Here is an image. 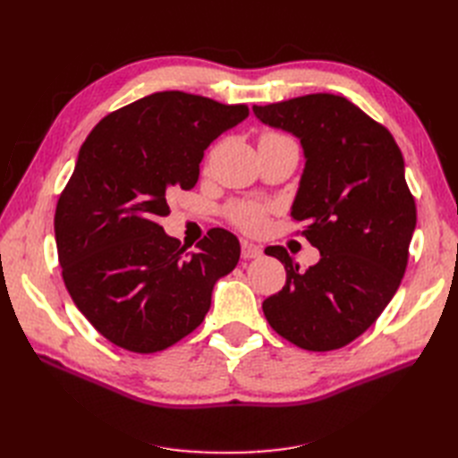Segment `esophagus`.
Masks as SVG:
<instances>
[{
    "label": "esophagus",
    "mask_w": 458,
    "mask_h": 458,
    "mask_svg": "<svg viewBox=\"0 0 458 458\" xmlns=\"http://www.w3.org/2000/svg\"><path fill=\"white\" fill-rule=\"evenodd\" d=\"M242 250H241V254H242V258L244 259H258V258H261V254H263V250H261V246H258V244H254V242H248V241H242Z\"/></svg>",
    "instance_id": "34e87169"
}]
</instances>
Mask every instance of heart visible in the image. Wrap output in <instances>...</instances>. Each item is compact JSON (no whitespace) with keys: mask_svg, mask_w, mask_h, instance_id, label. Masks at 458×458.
I'll return each mask as SVG.
<instances>
[{"mask_svg":"<svg viewBox=\"0 0 458 458\" xmlns=\"http://www.w3.org/2000/svg\"><path fill=\"white\" fill-rule=\"evenodd\" d=\"M229 217L244 231H258L266 221V208L252 202H239L229 210Z\"/></svg>","mask_w":458,"mask_h":458,"instance_id":"obj_1","label":"heart"}]
</instances>
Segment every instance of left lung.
<instances>
[{
	"instance_id": "left-lung-1",
	"label": "left lung",
	"mask_w": 458,
	"mask_h": 458,
	"mask_svg": "<svg viewBox=\"0 0 458 458\" xmlns=\"http://www.w3.org/2000/svg\"><path fill=\"white\" fill-rule=\"evenodd\" d=\"M269 128L300 140L306 165L293 216L321 259L301 271L283 246L286 284L261 303L275 332L310 352L344 348L397 293L417 227L403 155L384 126L345 97L311 93L252 106Z\"/></svg>"
}]
</instances>
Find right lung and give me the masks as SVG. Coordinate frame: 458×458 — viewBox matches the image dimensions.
Listing matches in <instances>:
<instances>
[{"mask_svg":"<svg viewBox=\"0 0 458 458\" xmlns=\"http://www.w3.org/2000/svg\"><path fill=\"white\" fill-rule=\"evenodd\" d=\"M246 116V105L158 91L105 116L81 145L55 242L76 308L118 348L155 353L191 335L239 263L233 233L208 231L187 254L158 217L168 189L195 187L204 150Z\"/></svg>","mask_w":458,"mask_h":458,"instance_id":"1","label":"right lung"}]
</instances>
